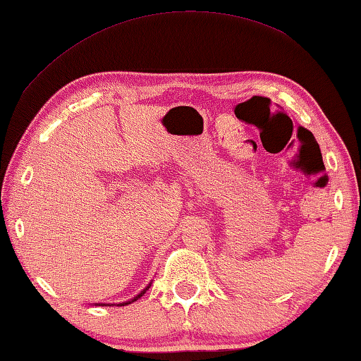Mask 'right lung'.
<instances>
[{
  "label": "right lung",
  "instance_id": "1",
  "mask_svg": "<svg viewBox=\"0 0 361 361\" xmlns=\"http://www.w3.org/2000/svg\"><path fill=\"white\" fill-rule=\"evenodd\" d=\"M147 289H149V286H147V288H146V289H142V290H141V293H140L138 295H136V297H135V299H131V300H128V302H123V304H118V305H128V304H131V302L138 300V299H140V297H141L142 294H145ZM98 305H102V307H106V305H109V304H98Z\"/></svg>",
  "mask_w": 361,
  "mask_h": 361
}]
</instances>
